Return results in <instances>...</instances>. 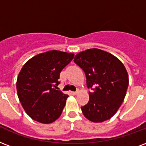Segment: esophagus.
<instances>
[{"label": "esophagus", "instance_id": "obj_1", "mask_svg": "<svg viewBox=\"0 0 146 146\" xmlns=\"http://www.w3.org/2000/svg\"><path fill=\"white\" fill-rule=\"evenodd\" d=\"M78 93H79V91H76V92H71V93H72L73 95H76V94H78Z\"/></svg>", "mask_w": 146, "mask_h": 146}]
</instances>
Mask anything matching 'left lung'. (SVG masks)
<instances>
[{
  "instance_id": "left-lung-1",
  "label": "left lung",
  "mask_w": 146,
  "mask_h": 146,
  "mask_svg": "<svg viewBox=\"0 0 146 146\" xmlns=\"http://www.w3.org/2000/svg\"><path fill=\"white\" fill-rule=\"evenodd\" d=\"M74 62L86 77L90 100L81 107L83 115L93 122L110 119L117 112L126 94L129 76L121 61L113 54L93 48L77 53Z\"/></svg>"
}]
</instances>
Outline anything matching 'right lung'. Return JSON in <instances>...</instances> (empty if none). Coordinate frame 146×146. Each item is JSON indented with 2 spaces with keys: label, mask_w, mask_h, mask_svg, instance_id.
Masks as SVG:
<instances>
[{
  "label": "right lung",
  "mask_w": 146,
  "mask_h": 146,
  "mask_svg": "<svg viewBox=\"0 0 146 146\" xmlns=\"http://www.w3.org/2000/svg\"><path fill=\"white\" fill-rule=\"evenodd\" d=\"M73 57V53L50 50L37 54L23 66L17 76V91L31 119L49 124L60 116L69 96L58 90V79Z\"/></svg>",
  "instance_id": "1"
}]
</instances>
